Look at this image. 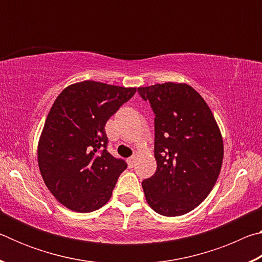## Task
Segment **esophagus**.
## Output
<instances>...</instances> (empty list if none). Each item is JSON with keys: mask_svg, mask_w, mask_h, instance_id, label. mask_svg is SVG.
<instances>
[{"mask_svg": "<svg viewBox=\"0 0 262 262\" xmlns=\"http://www.w3.org/2000/svg\"><path fill=\"white\" fill-rule=\"evenodd\" d=\"M135 159H136V157H135V156H132V157L128 158V159H127L128 166H129V167H133V165H134V163H135Z\"/></svg>", "mask_w": 262, "mask_h": 262, "instance_id": "esophagus-1", "label": "esophagus"}]
</instances>
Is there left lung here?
Here are the masks:
<instances>
[{
  "mask_svg": "<svg viewBox=\"0 0 262 262\" xmlns=\"http://www.w3.org/2000/svg\"><path fill=\"white\" fill-rule=\"evenodd\" d=\"M155 113L157 170L142 181L145 200L158 214L180 216L198 207L219 178L224 147L211 110L186 83L137 89Z\"/></svg>",
  "mask_w": 262,
  "mask_h": 262,
  "instance_id": "left-lung-1",
  "label": "left lung"
}]
</instances>
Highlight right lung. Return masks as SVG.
<instances>
[{
    "label": "right lung",
    "instance_id": "obj_1",
    "mask_svg": "<svg viewBox=\"0 0 262 262\" xmlns=\"http://www.w3.org/2000/svg\"><path fill=\"white\" fill-rule=\"evenodd\" d=\"M135 92L83 81L57 96L39 139L38 165L47 188L68 209L95 211L112 196L127 163L106 150L105 125Z\"/></svg>",
    "mask_w": 262,
    "mask_h": 262
}]
</instances>
